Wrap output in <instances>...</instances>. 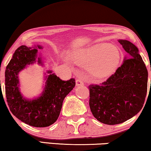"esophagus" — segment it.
I'll return each instance as SVG.
<instances>
[{
	"label": "esophagus",
	"mask_w": 151,
	"mask_h": 151,
	"mask_svg": "<svg viewBox=\"0 0 151 151\" xmlns=\"http://www.w3.org/2000/svg\"><path fill=\"white\" fill-rule=\"evenodd\" d=\"M76 86H82L84 84V82H83V81H82V80L79 79V78L76 80Z\"/></svg>",
	"instance_id": "obj_1"
}]
</instances>
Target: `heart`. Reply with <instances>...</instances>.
Listing matches in <instances>:
<instances>
[{"mask_svg":"<svg viewBox=\"0 0 151 151\" xmlns=\"http://www.w3.org/2000/svg\"><path fill=\"white\" fill-rule=\"evenodd\" d=\"M74 60L82 65H88V72L93 77L104 78L116 70L120 54L116 47L101 43L77 51L74 54Z\"/></svg>","mask_w":151,"mask_h":151,"instance_id":"heart-1","label":"heart"}]
</instances>
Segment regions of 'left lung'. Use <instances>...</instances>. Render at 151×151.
Segmentation results:
<instances>
[{
	"mask_svg": "<svg viewBox=\"0 0 151 151\" xmlns=\"http://www.w3.org/2000/svg\"><path fill=\"white\" fill-rule=\"evenodd\" d=\"M119 42L127 53L122 65L106 81L88 86L92 114L109 125L124 122L137 114L147 93L148 71L138 49L128 40Z\"/></svg>",
	"mask_w": 151,
	"mask_h": 151,
	"instance_id": "obj_1",
	"label": "left lung"
}]
</instances>
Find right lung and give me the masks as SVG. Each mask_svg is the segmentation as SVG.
Returning <instances> with one entry per match:
<instances>
[{
    "label": "right lung",
    "instance_id": "right-lung-1",
    "mask_svg": "<svg viewBox=\"0 0 151 151\" xmlns=\"http://www.w3.org/2000/svg\"><path fill=\"white\" fill-rule=\"evenodd\" d=\"M37 47L22 45L16 50L6 67L5 95L10 111L18 119L32 127H47L58 118L64 99L75 87L76 81L74 78L64 81L54 73L50 74L42 96L33 100L22 98L18 88V74L27 65L36 62ZM38 62L41 63L40 58Z\"/></svg>",
    "mask_w": 151,
    "mask_h": 151
}]
</instances>
